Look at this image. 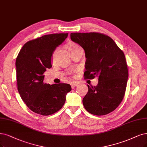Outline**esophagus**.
<instances>
[{
	"label": "esophagus",
	"instance_id": "obj_1",
	"mask_svg": "<svg viewBox=\"0 0 147 147\" xmlns=\"http://www.w3.org/2000/svg\"><path fill=\"white\" fill-rule=\"evenodd\" d=\"M77 85H78V84L77 83H75V82H73V83L71 84V88H74L75 86H76Z\"/></svg>",
	"mask_w": 147,
	"mask_h": 147
}]
</instances>
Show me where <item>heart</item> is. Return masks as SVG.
Listing matches in <instances>:
<instances>
[{
	"instance_id": "1",
	"label": "heart",
	"mask_w": 147,
	"mask_h": 147,
	"mask_svg": "<svg viewBox=\"0 0 147 147\" xmlns=\"http://www.w3.org/2000/svg\"><path fill=\"white\" fill-rule=\"evenodd\" d=\"M79 46L77 45H75V44H73V45H71L69 47V50H73V49H75L77 47H78Z\"/></svg>"
}]
</instances>
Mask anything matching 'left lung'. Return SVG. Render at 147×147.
Wrapping results in <instances>:
<instances>
[{"label": "left lung", "mask_w": 147, "mask_h": 147, "mask_svg": "<svg viewBox=\"0 0 147 147\" xmlns=\"http://www.w3.org/2000/svg\"><path fill=\"white\" fill-rule=\"evenodd\" d=\"M70 37L85 51V79L99 78L97 86L87 85L82 100L86 110L96 116L113 111L123 98L128 78L123 52L110 37L100 32H71Z\"/></svg>", "instance_id": "1"}]
</instances>
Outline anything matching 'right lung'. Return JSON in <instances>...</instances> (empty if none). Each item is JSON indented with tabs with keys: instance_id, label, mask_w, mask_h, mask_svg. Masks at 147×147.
Masks as SVG:
<instances>
[{
	"instance_id": "right-lung-1",
	"label": "right lung",
	"mask_w": 147,
	"mask_h": 147,
	"mask_svg": "<svg viewBox=\"0 0 147 147\" xmlns=\"http://www.w3.org/2000/svg\"><path fill=\"white\" fill-rule=\"evenodd\" d=\"M68 33L42 36L27 42L16 58L18 90L22 99L33 112L42 116L53 115L65 104L69 84L44 83V73L51 68V56Z\"/></svg>"
}]
</instances>
